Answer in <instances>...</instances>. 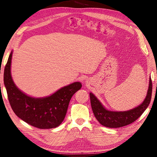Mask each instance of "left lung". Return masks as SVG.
Instances as JSON below:
<instances>
[{
	"instance_id": "1",
	"label": "left lung",
	"mask_w": 157,
	"mask_h": 157,
	"mask_svg": "<svg viewBox=\"0 0 157 157\" xmlns=\"http://www.w3.org/2000/svg\"><path fill=\"white\" fill-rule=\"evenodd\" d=\"M149 86L144 101L134 109L125 111H113L107 109L99 100L90 93V102L94 116L101 124L108 128H119L126 126L136 121L149 105L152 94V82L150 77Z\"/></svg>"
}]
</instances>
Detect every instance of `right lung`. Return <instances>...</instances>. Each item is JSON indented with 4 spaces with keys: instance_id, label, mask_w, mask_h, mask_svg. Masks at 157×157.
<instances>
[{
    "instance_id": "obj_1",
    "label": "right lung",
    "mask_w": 157,
    "mask_h": 157,
    "mask_svg": "<svg viewBox=\"0 0 157 157\" xmlns=\"http://www.w3.org/2000/svg\"><path fill=\"white\" fill-rule=\"evenodd\" d=\"M12 55L13 51L4 69V82L13 111L18 117L33 127L48 129L59 126L65 118L71 97L81 89V83L74 82L45 97L27 95L16 86L13 80Z\"/></svg>"
}]
</instances>
